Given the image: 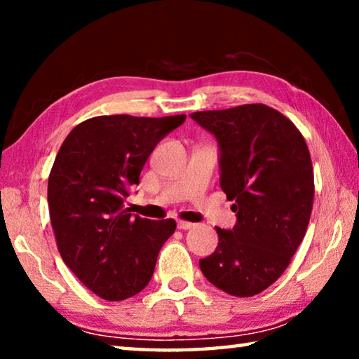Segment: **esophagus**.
<instances>
[{"mask_svg": "<svg viewBox=\"0 0 359 359\" xmlns=\"http://www.w3.org/2000/svg\"><path fill=\"white\" fill-rule=\"evenodd\" d=\"M177 228H179V229H184V231H187V229H191V228H194V223H191V222L179 220V222H177Z\"/></svg>", "mask_w": 359, "mask_h": 359, "instance_id": "1", "label": "esophagus"}]
</instances>
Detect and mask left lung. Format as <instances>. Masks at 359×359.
Wrapping results in <instances>:
<instances>
[{"label":"left lung","instance_id":"8db88e82","mask_svg":"<svg viewBox=\"0 0 359 359\" xmlns=\"http://www.w3.org/2000/svg\"><path fill=\"white\" fill-rule=\"evenodd\" d=\"M190 117L218 142L220 187L236 212L233 229L199 259L205 278L233 296L258 294L283 274L306 236L313 169L299 130L276 109L244 104Z\"/></svg>","mask_w":359,"mask_h":359}]
</instances>
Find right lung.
<instances>
[{
	"mask_svg": "<svg viewBox=\"0 0 359 359\" xmlns=\"http://www.w3.org/2000/svg\"><path fill=\"white\" fill-rule=\"evenodd\" d=\"M185 118L101 115L79 123L58 150L47 187L58 250L102 299L123 301L147 287L175 231L172 218L133 217L123 201L155 145Z\"/></svg>",
	"mask_w": 359,
	"mask_h": 359,
	"instance_id": "add662e5",
	"label": "right lung"
}]
</instances>
